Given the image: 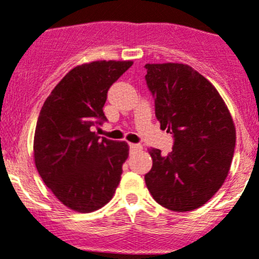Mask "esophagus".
Instances as JSON below:
<instances>
[{
  "mask_svg": "<svg viewBox=\"0 0 259 259\" xmlns=\"http://www.w3.org/2000/svg\"><path fill=\"white\" fill-rule=\"evenodd\" d=\"M130 148L131 151H136V152H138V151L142 150V146L138 145V143H130Z\"/></svg>",
  "mask_w": 259,
  "mask_h": 259,
  "instance_id": "esophagus-1",
  "label": "esophagus"
}]
</instances>
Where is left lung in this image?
Here are the masks:
<instances>
[{
  "instance_id": "left-lung-1",
  "label": "left lung",
  "mask_w": 259,
  "mask_h": 259,
  "mask_svg": "<svg viewBox=\"0 0 259 259\" xmlns=\"http://www.w3.org/2000/svg\"><path fill=\"white\" fill-rule=\"evenodd\" d=\"M161 130L174 136L172 151L150 148L145 175L152 198L172 211H191L213 198L229 172L235 127L215 87L186 64H146Z\"/></svg>"
}]
</instances>
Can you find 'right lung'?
Masks as SVG:
<instances>
[{
    "label": "right lung",
    "mask_w": 259,
    "mask_h": 259,
    "mask_svg": "<svg viewBox=\"0 0 259 259\" xmlns=\"http://www.w3.org/2000/svg\"><path fill=\"white\" fill-rule=\"evenodd\" d=\"M133 61L99 60L71 69L46 98L34 137V158L45 185L71 210L106 205L128 157L124 141L98 137L92 127L107 121L103 107L112 84Z\"/></svg>",
    "instance_id": "obj_1"
}]
</instances>
